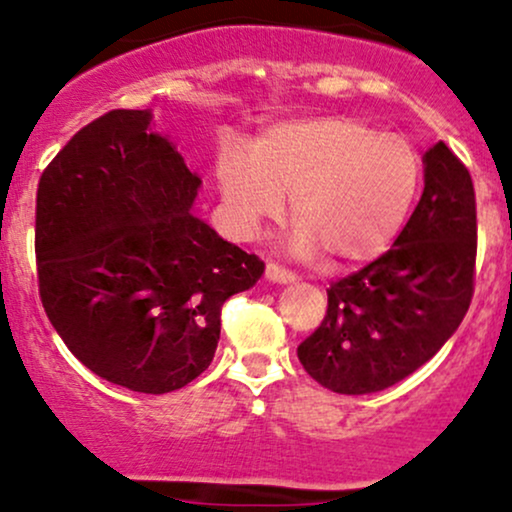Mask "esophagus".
Listing matches in <instances>:
<instances>
[{"label":"esophagus","mask_w":512,"mask_h":512,"mask_svg":"<svg viewBox=\"0 0 512 512\" xmlns=\"http://www.w3.org/2000/svg\"><path fill=\"white\" fill-rule=\"evenodd\" d=\"M267 279L272 281V284H293V281H296V274L289 272L286 267H281V264H267Z\"/></svg>","instance_id":"esophagus-1"}]
</instances>
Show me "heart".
Wrapping results in <instances>:
<instances>
[{
	"instance_id": "1",
	"label": "heart",
	"mask_w": 512,
	"mask_h": 512,
	"mask_svg": "<svg viewBox=\"0 0 512 512\" xmlns=\"http://www.w3.org/2000/svg\"><path fill=\"white\" fill-rule=\"evenodd\" d=\"M216 178L238 231L257 233L291 195L289 248L334 264L368 260L397 236L421 182V154L402 134L346 115L286 120L248 149L223 146Z\"/></svg>"
}]
</instances>
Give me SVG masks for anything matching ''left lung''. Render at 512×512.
I'll return each instance as SVG.
<instances>
[{
    "label": "left lung",
    "mask_w": 512,
    "mask_h": 512,
    "mask_svg": "<svg viewBox=\"0 0 512 512\" xmlns=\"http://www.w3.org/2000/svg\"><path fill=\"white\" fill-rule=\"evenodd\" d=\"M477 202L443 142L424 154V195L392 248L327 289V315L298 346L308 375L370 395L421 368L455 334L474 293Z\"/></svg>",
    "instance_id": "1"
}]
</instances>
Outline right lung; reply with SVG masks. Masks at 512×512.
<instances>
[{"label":"right lung","instance_id":"1","mask_svg":"<svg viewBox=\"0 0 512 512\" xmlns=\"http://www.w3.org/2000/svg\"><path fill=\"white\" fill-rule=\"evenodd\" d=\"M151 110H110L52 158L35 199L40 301L88 370L163 395L202 375L221 305L264 262L192 214L202 178Z\"/></svg>","mask_w":512,"mask_h":512}]
</instances>
